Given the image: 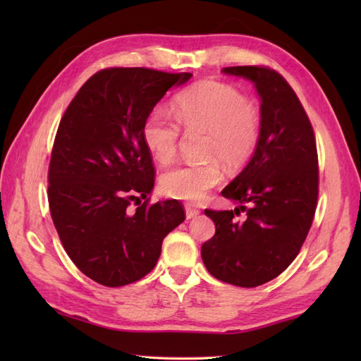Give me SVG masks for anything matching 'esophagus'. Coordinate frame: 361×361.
Masks as SVG:
<instances>
[{
  "instance_id": "obj_1",
  "label": "esophagus",
  "mask_w": 361,
  "mask_h": 361,
  "mask_svg": "<svg viewBox=\"0 0 361 361\" xmlns=\"http://www.w3.org/2000/svg\"><path fill=\"white\" fill-rule=\"evenodd\" d=\"M198 214H200V211L198 209H195V208H192V206H186V219L188 220H190V219H195Z\"/></svg>"
}]
</instances>
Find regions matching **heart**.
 Instances as JSON below:
<instances>
[{
	"label": "heart",
	"instance_id": "obj_1",
	"mask_svg": "<svg viewBox=\"0 0 361 361\" xmlns=\"http://www.w3.org/2000/svg\"><path fill=\"white\" fill-rule=\"evenodd\" d=\"M173 114L188 128L208 130L206 157L219 158L228 169H239L252 157L260 137V114L235 87L206 79L183 90L173 99ZM171 114L152 111L142 126V141L161 164L176 155L180 127ZM221 181L217 159L190 163L161 176V189L167 197L189 203L202 202Z\"/></svg>",
	"mask_w": 361,
	"mask_h": 361
}]
</instances>
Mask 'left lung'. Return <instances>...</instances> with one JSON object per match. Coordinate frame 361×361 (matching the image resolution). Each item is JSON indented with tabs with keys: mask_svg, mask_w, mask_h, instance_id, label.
I'll list each match as a JSON object with an SVG mask.
<instances>
[{
	"mask_svg": "<svg viewBox=\"0 0 361 361\" xmlns=\"http://www.w3.org/2000/svg\"><path fill=\"white\" fill-rule=\"evenodd\" d=\"M221 73L255 85L260 137L248 164L221 190L239 206L204 211L216 234L203 243L202 259L214 278L250 288L286 270L309 234L318 200L317 142L301 102L279 73L265 66H231ZM240 210L247 216L237 221L233 216Z\"/></svg>",
	"mask_w": 361,
	"mask_h": 361,
	"instance_id": "obj_1",
	"label": "left lung"
}]
</instances>
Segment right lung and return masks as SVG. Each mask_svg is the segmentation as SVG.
<instances>
[{"label":"right lung","instance_id":"1","mask_svg":"<svg viewBox=\"0 0 361 361\" xmlns=\"http://www.w3.org/2000/svg\"><path fill=\"white\" fill-rule=\"evenodd\" d=\"M190 78L147 68L102 70L83 83L60 121L48 175L51 217L66 255L101 286L144 278L164 237L185 221L176 200L149 204L155 169L142 126L167 91ZM132 201L135 212L128 209Z\"/></svg>","mask_w":361,"mask_h":361}]
</instances>
